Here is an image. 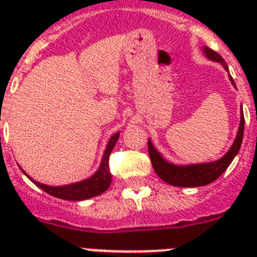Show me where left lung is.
I'll list each match as a JSON object with an SVG mask.
<instances>
[{"label":"left lung","mask_w":257,"mask_h":257,"mask_svg":"<svg viewBox=\"0 0 257 257\" xmlns=\"http://www.w3.org/2000/svg\"><path fill=\"white\" fill-rule=\"evenodd\" d=\"M203 52H205V55L207 56L210 60L221 63L222 67L228 70L226 63L216 51H213V50L208 49V47H203ZM229 79H230V82L233 83V85H235L234 81H233V78H231L230 76H229ZM244 118L243 112H242V115H240V123L239 127H238L237 138H235L234 143H233V145H231L230 149H229L228 153H226L225 156L222 157V158H220L219 161H215V162L198 163V165L188 166L172 165V163L163 160V157L156 151V148L153 147L151 140H148V151L149 157H151L152 161V166H153L156 174L158 175L163 181H166V183L170 184V185H174V187L189 188L207 185V184L216 180L219 176H221L222 172L225 171L229 167L231 161L234 160V157L237 156V153L239 152L240 144H242Z\"/></svg>","instance_id":"left-lung-1"}]
</instances>
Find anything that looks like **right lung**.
<instances>
[{"label": "right lung", "instance_id": "obj_1", "mask_svg": "<svg viewBox=\"0 0 257 257\" xmlns=\"http://www.w3.org/2000/svg\"><path fill=\"white\" fill-rule=\"evenodd\" d=\"M118 138H119V133L114 134V135L110 138V140H109L108 145H106L105 148V152H104L103 160H101L99 170L92 175L91 178L79 181V183L69 184V185H64V187H49V185H45V184H41L35 180H32L26 172H24V174H26L38 188H41V189L45 190V192L49 193V194H51V196L56 197V198L67 199V201H82V199L96 197L99 196V194H101V193L105 192L109 188V185H110V183H112V174L109 171V156L112 153Z\"/></svg>", "mask_w": 257, "mask_h": 257}]
</instances>
